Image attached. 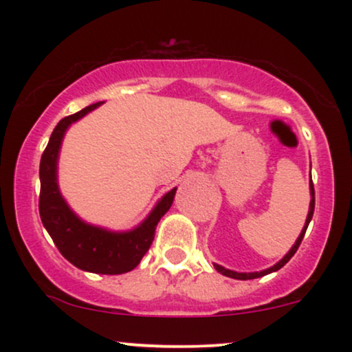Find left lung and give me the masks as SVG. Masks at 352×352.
I'll list each match as a JSON object with an SVG mask.
<instances>
[{"instance_id": "left-lung-1", "label": "left lung", "mask_w": 352, "mask_h": 352, "mask_svg": "<svg viewBox=\"0 0 352 352\" xmlns=\"http://www.w3.org/2000/svg\"><path fill=\"white\" fill-rule=\"evenodd\" d=\"M309 193H311V201H309V212H308V217H306V221H305V227H302L300 236H298V240L294 241V245L292 246V250H289L288 253L285 254V256L281 258L280 261H278L276 265H273L272 268H266V270H261V272H253V273H238V272H233V270H227L223 268V266L213 263V266H215V270L218 273H221L223 276H228V278H233V280H254V278H261L265 276V274H270L273 272H278V270L283 268L286 263H288L289 260H292V256L294 253H296V250L300 248L301 241H302V236H305L306 233V228H308L311 218H313V213H314V187H313V180H309Z\"/></svg>"}]
</instances>
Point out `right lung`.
<instances>
[{
  "label": "right lung",
  "mask_w": 352,
  "mask_h": 352,
  "mask_svg": "<svg viewBox=\"0 0 352 352\" xmlns=\"http://www.w3.org/2000/svg\"><path fill=\"white\" fill-rule=\"evenodd\" d=\"M100 104L102 102L91 104L76 114L64 117L52 131L39 164V215L54 245L69 263L89 273L122 274L132 272L148 252L157 223L172 207L177 187L157 201L142 223L127 232H112L98 225H91L72 212L60 195L58 184L60 144L71 124L78 122Z\"/></svg>",
  "instance_id": "right-lung-1"
}]
</instances>
